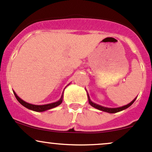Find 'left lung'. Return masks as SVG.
<instances>
[{
  "mask_svg": "<svg viewBox=\"0 0 152 152\" xmlns=\"http://www.w3.org/2000/svg\"><path fill=\"white\" fill-rule=\"evenodd\" d=\"M88 98H89V105H92V107H94V108H97V109H98V110H100V111H105V112L111 113V114H113V113L119 112V111H122V110L126 109V108H128V107H130V105L134 103V101H135V99H134V100H132V101L131 102V103H129V104H127V105H124V106H122V107H119V108H105V107L101 106V105L95 104V103H92V102L90 100V99H89V95H88Z\"/></svg>",
  "mask_w": 152,
  "mask_h": 152,
  "instance_id": "left-lung-1",
  "label": "left lung"
}]
</instances>
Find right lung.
<instances>
[{
  "label": "right lung",
  "instance_id": "right-lung-1",
  "mask_svg": "<svg viewBox=\"0 0 152 152\" xmlns=\"http://www.w3.org/2000/svg\"><path fill=\"white\" fill-rule=\"evenodd\" d=\"M14 95H15L16 98L17 100L20 102V103L25 106V108H28V109L33 110V111H38V112H41V111H47V110L51 109V108H53L55 107L58 106L59 105H60L62 103V101H63V96L61 97V98L60 99V100H58L57 102H55V103H49V104H47V105H33L30 104V103H26L24 100H22L21 98H20L17 95V94L14 92Z\"/></svg>",
  "mask_w": 152,
  "mask_h": 152
}]
</instances>
